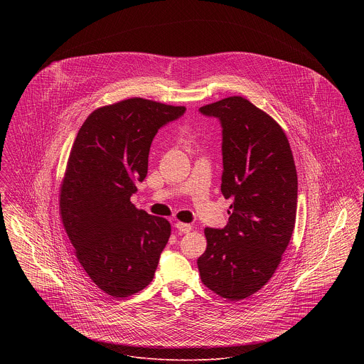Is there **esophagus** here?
<instances>
[{"label": "esophagus", "mask_w": 364, "mask_h": 364, "mask_svg": "<svg viewBox=\"0 0 364 364\" xmlns=\"http://www.w3.org/2000/svg\"><path fill=\"white\" fill-rule=\"evenodd\" d=\"M174 228H176L180 233H188L191 229H192L190 224H184V223H176Z\"/></svg>", "instance_id": "1"}]
</instances>
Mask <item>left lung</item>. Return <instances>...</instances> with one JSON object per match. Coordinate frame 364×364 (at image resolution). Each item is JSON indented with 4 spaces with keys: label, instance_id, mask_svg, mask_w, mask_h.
Returning <instances> with one entry per match:
<instances>
[{
    "label": "left lung",
    "instance_id": "obj_1",
    "mask_svg": "<svg viewBox=\"0 0 364 364\" xmlns=\"http://www.w3.org/2000/svg\"><path fill=\"white\" fill-rule=\"evenodd\" d=\"M223 128L221 192L232 199L225 228H206L202 282L228 300L258 292L277 270L296 221L297 174L282 128L242 97L202 106Z\"/></svg>",
    "mask_w": 364,
    "mask_h": 364
}]
</instances>
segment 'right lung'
<instances>
[{"label": "right lung", "instance_id": "1", "mask_svg": "<svg viewBox=\"0 0 364 364\" xmlns=\"http://www.w3.org/2000/svg\"><path fill=\"white\" fill-rule=\"evenodd\" d=\"M184 106L129 98L94 110L73 141L60 213L80 266L105 294L125 299L154 278L171 224L131 203L147 176L158 129Z\"/></svg>", "mask_w": 364, "mask_h": 364}]
</instances>
